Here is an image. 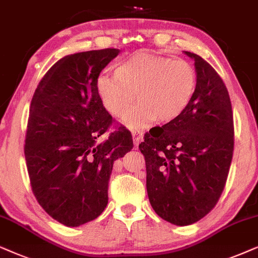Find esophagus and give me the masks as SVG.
Masks as SVG:
<instances>
[{"label": "esophagus", "mask_w": 258, "mask_h": 258, "mask_svg": "<svg viewBox=\"0 0 258 258\" xmlns=\"http://www.w3.org/2000/svg\"><path fill=\"white\" fill-rule=\"evenodd\" d=\"M132 137H133V143H135V147L137 149V147H138V145L140 144V142H142V139H143V133L139 132V131H133Z\"/></svg>", "instance_id": "esophagus-1"}]
</instances>
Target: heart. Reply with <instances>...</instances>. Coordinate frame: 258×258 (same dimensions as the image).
<instances>
[{
    "mask_svg": "<svg viewBox=\"0 0 258 258\" xmlns=\"http://www.w3.org/2000/svg\"><path fill=\"white\" fill-rule=\"evenodd\" d=\"M100 100L109 114L121 118L131 107L125 123L143 128L156 120L169 123L191 104L197 88V73L181 59L137 51L116 64L114 78L100 75L95 82Z\"/></svg>",
    "mask_w": 258,
    "mask_h": 258,
    "instance_id": "1",
    "label": "heart"
}]
</instances>
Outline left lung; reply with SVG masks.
<instances>
[{"label":"left lung","instance_id":"1","mask_svg":"<svg viewBox=\"0 0 258 258\" xmlns=\"http://www.w3.org/2000/svg\"><path fill=\"white\" fill-rule=\"evenodd\" d=\"M195 60L197 88L179 118L154 127L139 150L145 157L146 188L156 214L190 225L217 204L233 153L231 101L222 78L203 57Z\"/></svg>","mask_w":258,"mask_h":258}]
</instances>
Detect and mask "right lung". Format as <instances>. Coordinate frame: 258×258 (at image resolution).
<instances>
[{
    "mask_svg": "<svg viewBox=\"0 0 258 258\" xmlns=\"http://www.w3.org/2000/svg\"><path fill=\"white\" fill-rule=\"evenodd\" d=\"M119 51L106 48L62 57L44 74L30 102L25 145L30 185L43 210L66 226L102 214L113 164L133 147L123 126L98 140L113 119L95 82Z\"/></svg>",
    "mask_w": 258,
    "mask_h": 258,
    "instance_id": "1",
    "label": "right lung"
}]
</instances>
